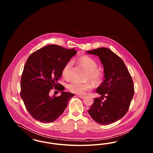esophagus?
Wrapping results in <instances>:
<instances>
[{
  "instance_id": "34e87169",
  "label": "esophagus",
  "mask_w": 153,
  "mask_h": 153,
  "mask_svg": "<svg viewBox=\"0 0 153 153\" xmlns=\"http://www.w3.org/2000/svg\"><path fill=\"white\" fill-rule=\"evenodd\" d=\"M78 97H79L81 99H84L85 96H83V95H77Z\"/></svg>"
}]
</instances>
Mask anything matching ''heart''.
Here are the masks:
<instances>
[{
	"label": "heart",
	"instance_id": "heart-1",
	"mask_svg": "<svg viewBox=\"0 0 153 153\" xmlns=\"http://www.w3.org/2000/svg\"><path fill=\"white\" fill-rule=\"evenodd\" d=\"M79 62L89 71L88 75V79L95 84H98L101 81L102 73L97 69L98 64L95 59L85 56L79 58ZM73 66V61H69L64 66L62 74L66 79H70L71 78ZM67 88L68 90L72 93L79 95H84L87 91L92 89V86L89 82L80 83L76 81H72L68 85Z\"/></svg>",
	"mask_w": 153,
	"mask_h": 153
}]
</instances>
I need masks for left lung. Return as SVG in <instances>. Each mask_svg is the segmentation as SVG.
<instances>
[{"label":"left lung","mask_w":153,"mask_h":153,"mask_svg":"<svg viewBox=\"0 0 153 153\" xmlns=\"http://www.w3.org/2000/svg\"><path fill=\"white\" fill-rule=\"evenodd\" d=\"M86 53L99 57L104 73V80L96 90L101 99L95 98L88 113L99 124L112 123L128 110L134 94L132 77L123 61L109 49L100 48ZM104 97L106 100L102 102Z\"/></svg>","instance_id":"8db88e82"}]
</instances>
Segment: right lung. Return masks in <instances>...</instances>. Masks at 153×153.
I'll return each instance as SVG.
<instances>
[{
  "label": "right lung",
  "instance_id": "1",
  "mask_svg": "<svg viewBox=\"0 0 153 153\" xmlns=\"http://www.w3.org/2000/svg\"><path fill=\"white\" fill-rule=\"evenodd\" d=\"M77 53L57 45L45 46L33 53L24 66L21 97L29 113L39 122L49 123L60 117L74 95L64 92L58 83L64 65ZM61 91L58 97L48 94L53 87Z\"/></svg>",
  "mask_w": 153,
  "mask_h": 153
}]
</instances>
